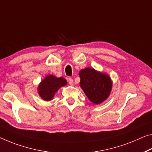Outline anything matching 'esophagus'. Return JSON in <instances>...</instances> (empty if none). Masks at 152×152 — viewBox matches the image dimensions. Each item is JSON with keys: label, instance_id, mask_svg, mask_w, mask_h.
<instances>
[{"label": "esophagus", "instance_id": "obj_1", "mask_svg": "<svg viewBox=\"0 0 152 152\" xmlns=\"http://www.w3.org/2000/svg\"><path fill=\"white\" fill-rule=\"evenodd\" d=\"M68 82L70 85H73V79L71 77H69L68 79Z\"/></svg>", "mask_w": 152, "mask_h": 152}]
</instances>
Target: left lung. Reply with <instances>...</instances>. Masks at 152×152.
I'll return each mask as SVG.
<instances>
[{
  "mask_svg": "<svg viewBox=\"0 0 152 152\" xmlns=\"http://www.w3.org/2000/svg\"><path fill=\"white\" fill-rule=\"evenodd\" d=\"M79 75L81 88L91 102L97 104L107 99L112 87L109 75L91 68L81 70Z\"/></svg>",
  "mask_w": 152,
  "mask_h": 152,
  "instance_id": "1",
  "label": "left lung"
}]
</instances>
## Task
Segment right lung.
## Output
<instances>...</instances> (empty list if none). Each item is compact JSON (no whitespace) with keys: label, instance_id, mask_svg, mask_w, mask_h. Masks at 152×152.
<instances>
[{"label":"right lung","instance_id":"obj_1","mask_svg":"<svg viewBox=\"0 0 152 152\" xmlns=\"http://www.w3.org/2000/svg\"><path fill=\"white\" fill-rule=\"evenodd\" d=\"M66 80L63 77L58 78L53 75L47 76L39 86V94L45 100H51L58 90L66 85Z\"/></svg>","mask_w":152,"mask_h":152}]
</instances>
